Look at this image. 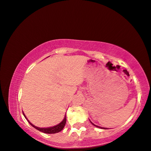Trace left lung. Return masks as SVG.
<instances>
[{
  "label": "left lung",
  "mask_w": 151,
  "mask_h": 151,
  "mask_svg": "<svg viewBox=\"0 0 151 151\" xmlns=\"http://www.w3.org/2000/svg\"><path fill=\"white\" fill-rule=\"evenodd\" d=\"M90 122H91V121H90ZM91 124H93V126H95V127H99V128H101V129H105V128H104V127H99V126H97V125L94 124H93V123H92V122H91Z\"/></svg>",
  "instance_id": "8db88e82"
}]
</instances>
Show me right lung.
<instances>
[{
	"label": "right lung",
	"instance_id": "obj_1",
	"mask_svg": "<svg viewBox=\"0 0 151 151\" xmlns=\"http://www.w3.org/2000/svg\"><path fill=\"white\" fill-rule=\"evenodd\" d=\"M23 115L24 116V117L26 118L27 120L28 121V122L29 123V124L32 125L33 127H34L35 129H36L37 130L40 131V132H43V133H46V134H55V133H58V132H60V131H62L63 129V128H64L65 124H66V115H65V117L64 119H63V121L61 122L60 123H59V124L55 125V126H53V127H46V128H43V127H38L35 126V125H34L33 124H32V123L30 122L29 120L28 119H27L26 116H25L24 113L23 112Z\"/></svg>",
	"mask_w": 151,
	"mask_h": 151
}]
</instances>
